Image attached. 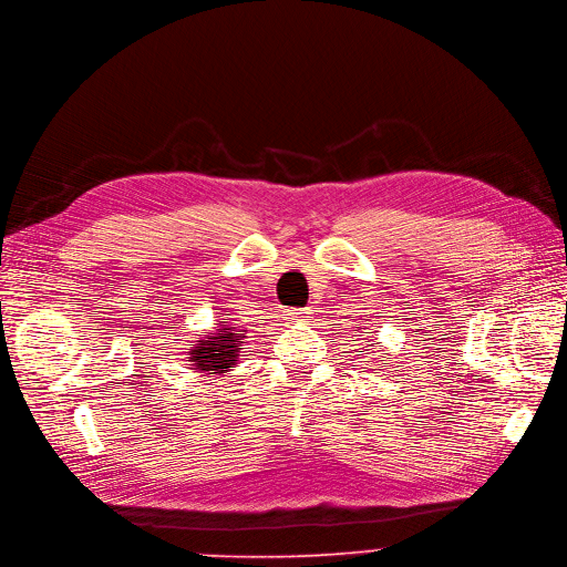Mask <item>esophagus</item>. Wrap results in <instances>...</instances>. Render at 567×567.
<instances>
[{
    "mask_svg": "<svg viewBox=\"0 0 567 567\" xmlns=\"http://www.w3.org/2000/svg\"><path fill=\"white\" fill-rule=\"evenodd\" d=\"M310 315H312L310 308H289V310H285L287 322H301V319H308Z\"/></svg>",
    "mask_w": 567,
    "mask_h": 567,
    "instance_id": "34e87169",
    "label": "esophagus"
}]
</instances>
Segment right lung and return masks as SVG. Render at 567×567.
<instances>
[{"mask_svg":"<svg viewBox=\"0 0 567 567\" xmlns=\"http://www.w3.org/2000/svg\"><path fill=\"white\" fill-rule=\"evenodd\" d=\"M245 336L236 331V327L223 322L217 333H210L206 340H196V348L189 352V361L202 373H225L231 371L238 361L240 340Z\"/></svg>","mask_w":567,"mask_h":567,"instance_id":"add662e5","label":"right lung"}]
</instances>
